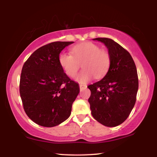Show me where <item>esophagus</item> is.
I'll return each mask as SVG.
<instances>
[{
  "instance_id": "esophagus-1",
  "label": "esophagus",
  "mask_w": 157,
  "mask_h": 157,
  "mask_svg": "<svg viewBox=\"0 0 157 157\" xmlns=\"http://www.w3.org/2000/svg\"><path fill=\"white\" fill-rule=\"evenodd\" d=\"M79 88H80V89H86V87H87L86 84H79Z\"/></svg>"
}]
</instances>
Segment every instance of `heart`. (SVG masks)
I'll return each instance as SVG.
<instances>
[{
    "label": "heart",
    "mask_w": 157,
    "mask_h": 157,
    "mask_svg": "<svg viewBox=\"0 0 157 157\" xmlns=\"http://www.w3.org/2000/svg\"><path fill=\"white\" fill-rule=\"evenodd\" d=\"M71 53L61 52L58 61L63 71L71 78L77 75L82 63L83 69L77 77L79 82H86L94 76L95 78H102L109 69L111 62L109 52L93 42L74 46Z\"/></svg>",
    "instance_id": "heart-1"
}]
</instances>
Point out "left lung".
Instances as JSON below:
<instances>
[{"label": "left lung", "mask_w": 157, "mask_h": 157, "mask_svg": "<svg viewBox=\"0 0 157 157\" xmlns=\"http://www.w3.org/2000/svg\"><path fill=\"white\" fill-rule=\"evenodd\" d=\"M104 43L111 55V65L101 80L89 85L90 109L94 118L107 127H116L128 118L136 100L139 78L129 52L108 38H95Z\"/></svg>", "instance_id": "1"}]
</instances>
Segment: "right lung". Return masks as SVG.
Wrapping results in <instances>:
<instances>
[{"label":"right lung","instance_id":"right-lung-1","mask_svg":"<svg viewBox=\"0 0 157 157\" xmlns=\"http://www.w3.org/2000/svg\"><path fill=\"white\" fill-rule=\"evenodd\" d=\"M73 41H55L39 48L21 71L19 91L25 113L39 125L51 127L65 121L79 92L59 63L62 50Z\"/></svg>","mask_w":157,"mask_h":157}]
</instances>
